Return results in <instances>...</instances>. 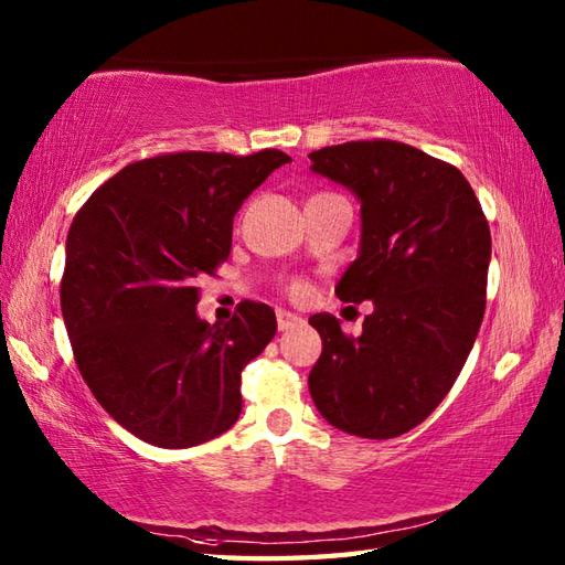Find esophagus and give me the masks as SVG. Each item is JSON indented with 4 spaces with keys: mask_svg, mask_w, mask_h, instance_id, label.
Listing matches in <instances>:
<instances>
[{
    "mask_svg": "<svg viewBox=\"0 0 565 565\" xmlns=\"http://www.w3.org/2000/svg\"><path fill=\"white\" fill-rule=\"evenodd\" d=\"M301 322H303V318H298L296 313H289V310H276V328H279L281 332L301 326Z\"/></svg>",
    "mask_w": 565,
    "mask_h": 565,
    "instance_id": "esophagus-1",
    "label": "esophagus"
}]
</instances>
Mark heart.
<instances>
[{"label": "heart", "mask_w": 565, "mask_h": 565, "mask_svg": "<svg viewBox=\"0 0 565 565\" xmlns=\"http://www.w3.org/2000/svg\"><path fill=\"white\" fill-rule=\"evenodd\" d=\"M296 291H301V286H296Z\"/></svg>", "instance_id": "heart-1"}]
</instances>
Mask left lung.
Listing matches in <instances>:
<instances>
[{
    "label": "left lung",
    "instance_id": "1",
    "mask_svg": "<svg viewBox=\"0 0 565 565\" xmlns=\"http://www.w3.org/2000/svg\"><path fill=\"white\" fill-rule=\"evenodd\" d=\"M308 158L310 172L359 201V252L334 294L374 303L359 338L330 313L310 316L322 340L310 398L347 435H405L444 401L471 354L486 313L488 221L456 167L405 142H344Z\"/></svg>",
    "mask_w": 565,
    "mask_h": 565
}]
</instances>
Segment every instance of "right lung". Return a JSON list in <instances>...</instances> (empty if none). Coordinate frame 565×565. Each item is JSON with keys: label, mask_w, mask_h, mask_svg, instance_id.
Returning <instances> with one entry per match:
<instances>
[{"label": "right lung", "mask_w": 565, "mask_h": 565, "mask_svg": "<svg viewBox=\"0 0 565 565\" xmlns=\"http://www.w3.org/2000/svg\"><path fill=\"white\" fill-rule=\"evenodd\" d=\"M286 162L281 150L140 160L70 225L60 308L77 369L104 411L152 447H196L237 423L239 374L271 342L276 316L245 301L211 326L196 284L231 255L243 201Z\"/></svg>", "instance_id": "obj_1"}]
</instances>
